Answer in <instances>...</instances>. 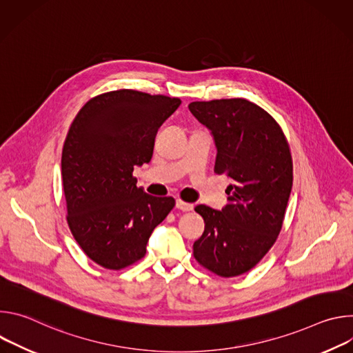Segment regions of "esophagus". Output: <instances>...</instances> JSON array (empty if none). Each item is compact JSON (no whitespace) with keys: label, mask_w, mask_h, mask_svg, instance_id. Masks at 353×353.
Segmentation results:
<instances>
[{"label":"esophagus","mask_w":353,"mask_h":353,"mask_svg":"<svg viewBox=\"0 0 353 353\" xmlns=\"http://www.w3.org/2000/svg\"><path fill=\"white\" fill-rule=\"evenodd\" d=\"M176 208L183 211V212H190V211L194 210V205L188 204V203H184V201H181V199H177L176 201Z\"/></svg>","instance_id":"obj_1"}]
</instances>
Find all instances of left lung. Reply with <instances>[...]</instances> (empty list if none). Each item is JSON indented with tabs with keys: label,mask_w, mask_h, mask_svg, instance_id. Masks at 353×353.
Wrapping results in <instances>:
<instances>
[{
	"label": "left lung",
	"mask_w": 353,
	"mask_h": 353,
	"mask_svg": "<svg viewBox=\"0 0 353 353\" xmlns=\"http://www.w3.org/2000/svg\"><path fill=\"white\" fill-rule=\"evenodd\" d=\"M188 109L214 137L215 173L232 180L222 211L195 207L205 230L194 257L219 276H237L260 263L282 229L293 181L289 145L272 116L245 99L192 102Z\"/></svg>",
	"instance_id": "1"
}]
</instances>
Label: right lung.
I'll return each mask as SVG.
<instances>
[{
    "label": "right lung",
    "mask_w": 353,
    "mask_h": 353,
    "mask_svg": "<svg viewBox=\"0 0 353 353\" xmlns=\"http://www.w3.org/2000/svg\"><path fill=\"white\" fill-rule=\"evenodd\" d=\"M181 100L120 89L79 110L67 134L61 176L67 222L83 253L108 270H123L146 253L154 229L174 207L152 196L132 176L152 159L159 127Z\"/></svg>",
    "instance_id": "obj_1"
}]
</instances>
